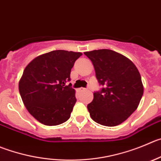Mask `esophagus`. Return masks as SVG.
<instances>
[{
  "instance_id": "esophagus-1",
  "label": "esophagus",
  "mask_w": 161,
  "mask_h": 161,
  "mask_svg": "<svg viewBox=\"0 0 161 161\" xmlns=\"http://www.w3.org/2000/svg\"><path fill=\"white\" fill-rule=\"evenodd\" d=\"M86 91L85 88L81 87V88H79V92H82V91Z\"/></svg>"
}]
</instances>
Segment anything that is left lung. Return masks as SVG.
Here are the masks:
<instances>
[{
	"mask_svg": "<svg viewBox=\"0 0 161 161\" xmlns=\"http://www.w3.org/2000/svg\"><path fill=\"white\" fill-rule=\"evenodd\" d=\"M84 54L91 60L97 82L103 86L87 105L91 118L105 126L120 125L136 110L143 95L137 68L128 58L109 49Z\"/></svg>",
	"mask_w": 161,
	"mask_h": 161,
	"instance_id": "1",
	"label": "left lung"
}]
</instances>
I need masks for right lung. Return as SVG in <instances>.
<instances>
[{
	"mask_svg": "<svg viewBox=\"0 0 161 161\" xmlns=\"http://www.w3.org/2000/svg\"><path fill=\"white\" fill-rule=\"evenodd\" d=\"M81 52L56 50L39 55L28 64L19 91L28 112L45 125H57L70 118L76 103L70 75Z\"/></svg>",
	"mask_w": 161,
	"mask_h": 161,
	"instance_id": "obj_1",
	"label": "right lung"
}]
</instances>
